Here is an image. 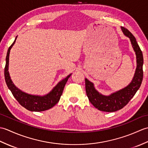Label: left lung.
Segmentation results:
<instances>
[{
	"mask_svg": "<svg viewBox=\"0 0 148 148\" xmlns=\"http://www.w3.org/2000/svg\"><path fill=\"white\" fill-rule=\"evenodd\" d=\"M124 35L128 37L136 53L137 67L131 82L128 85L109 95H102L97 91L93 83L85 78L86 92L90 102L95 108L105 112H114L122 109L133 98L139 89L143 79V55L136 39L129 30L121 27Z\"/></svg>",
	"mask_w": 148,
	"mask_h": 148,
	"instance_id": "8db88e82",
	"label": "left lung"
}]
</instances>
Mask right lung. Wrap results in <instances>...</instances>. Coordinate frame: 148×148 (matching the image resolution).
<instances>
[{
  "label": "right lung",
  "instance_id": "obj_1",
  "mask_svg": "<svg viewBox=\"0 0 148 148\" xmlns=\"http://www.w3.org/2000/svg\"><path fill=\"white\" fill-rule=\"evenodd\" d=\"M17 37L18 36L16 37L14 41L9 48L5 58L4 76L5 83L7 84L8 88L11 90L14 97L20 103V105L29 111L40 112L51 109L58 102L63 93V90L64 89L65 84L72 74H69L65 79L60 81L48 93L42 96L31 95V94L27 93L18 88L12 81L8 71L10 50L14 45Z\"/></svg>",
  "mask_w": 148,
  "mask_h": 148
}]
</instances>
